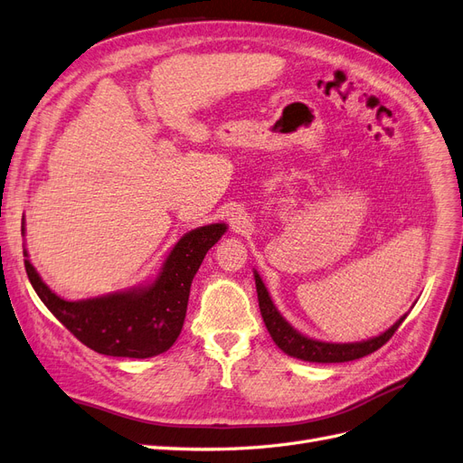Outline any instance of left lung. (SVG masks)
<instances>
[{
	"instance_id": "obj_1",
	"label": "left lung",
	"mask_w": 463,
	"mask_h": 463,
	"mask_svg": "<svg viewBox=\"0 0 463 463\" xmlns=\"http://www.w3.org/2000/svg\"><path fill=\"white\" fill-rule=\"evenodd\" d=\"M256 277V290H258V302H260V312L261 318L266 322L268 332L271 339L275 341V345L279 347L283 353L295 356V359L300 361H308V363H347L361 359V356H366L380 349L384 343L398 332V327L405 320V316L395 322L392 327H388L384 334H380L373 339L366 341H356V343H326L318 339H310L307 335L298 334L297 329L290 326L279 310L275 308L273 300L268 293L266 285H263L261 277L258 271H254Z\"/></svg>"
}]
</instances>
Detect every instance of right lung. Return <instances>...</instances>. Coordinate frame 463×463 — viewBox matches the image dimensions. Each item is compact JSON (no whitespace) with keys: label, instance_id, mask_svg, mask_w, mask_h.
Masks as SVG:
<instances>
[{"label":"right lung","instance_id":"right-lung-1","mask_svg":"<svg viewBox=\"0 0 463 463\" xmlns=\"http://www.w3.org/2000/svg\"><path fill=\"white\" fill-rule=\"evenodd\" d=\"M224 232V222L190 231L170 250L155 281L99 298L65 300L58 297L36 273L26 250L24 269L46 308L83 345L100 354L149 359L175 345L186 318L194 275L207 250Z\"/></svg>","mask_w":463,"mask_h":463}]
</instances>
